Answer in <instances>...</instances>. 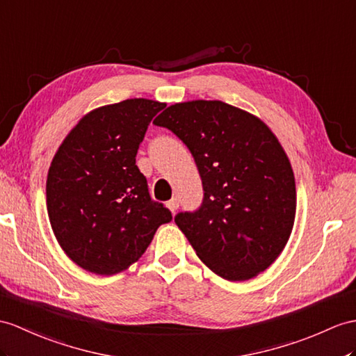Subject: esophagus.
<instances>
[{
	"instance_id": "obj_1",
	"label": "esophagus",
	"mask_w": 356,
	"mask_h": 356,
	"mask_svg": "<svg viewBox=\"0 0 356 356\" xmlns=\"http://www.w3.org/2000/svg\"><path fill=\"white\" fill-rule=\"evenodd\" d=\"M168 208H169V210L172 211V213H175L177 210H178V207H179V201H178V197L175 196V197H172L170 199V201H168Z\"/></svg>"
}]
</instances>
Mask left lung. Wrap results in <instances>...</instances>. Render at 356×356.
<instances>
[{
	"mask_svg": "<svg viewBox=\"0 0 356 356\" xmlns=\"http://www.w3.org/2000/svg\"><path fill=\"white\" fill-rule=\"evenodd\" d=\"M192 152L204 199L175 216L196 255L228 281L264 272L287 245L296 186L278 138L250 113L222 101L170 106L154 120Z\"/></svg>",
	"mask_w": 356,
	"mask_h": 356,
	"instance_id": "1",
	"label": "left lung"
}]
</instances>
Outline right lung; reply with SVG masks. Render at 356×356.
<instances>
[{
  "label": "right lung",
  "mask_w": 356,
  "mask_h": 356,
  "mask_svg": "<svg viewBox=\"0 0 356 356\" xmlns=\"http://www.w3.org/2000/svg\"><path fill=\"white\" fill-rule=\"evenodd\" d=\"M166 104L134 98L86 115L60 145L48 172L47 207L66 255L97 275L137 261L172 213L151 199L136 164L154 116Z\"/></svg>",
  "instance_id": "obj_1"
}]
</instances>
